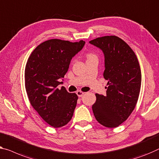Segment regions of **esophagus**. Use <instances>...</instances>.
<instances>
[{
  "instance_id": "1",
  "label": "esophagus",
  "mask_w": 159,
  "mask_h": 159,
  "mask_svg": "<svg viewBox=\"0 0 159 159\" xmlns=\"http://www.w3.org/2000/svg\"><path fill=\"white\" fill-rule=\"evenodd\" d=\"M76 94L78 95V96H79V97H82L85 94V93H84V92H82L80 91H78L76 92Z\"/></svg>"
}]
</instances>
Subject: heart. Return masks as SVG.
<instances>
[{"mask_svg":"<svg viewBox=\"0 0 159 159\" xmlns=\"http://www.w3.org/2000/svg\"><path fill=\"white\" fill-rule=\"evenodd\" d=\"M92 57H96L94 55H93V54H88L87 55V58H92Z\"/></svg>","mask_w":159,"mask_h":159,"instance_id":"b5f03b06","label":"heart"}]
</instances>
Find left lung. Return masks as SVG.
Returning a JSON list of instances; mask_svg holds the SVG:
<instances>
[{"instance_id": "left-lung-1", "label": "left lung", "mask_w": 159, "mask_h": 159, "mask_svg": "<svg viewBox=\"0 0 159 159\" xmlns=\"http://www.w3.org/2000/svg\"><path fill=\"white\" fill-rule=\"evenodd\" d=\"M89 43L103 51L105 58L103 77L108 80L105 96L96 94L92 109L99 124L118 127L135 108L141 85V72L134 51L115 35L97 38Z\"/></svg>"}]
</instances>
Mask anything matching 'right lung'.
Here are the masks:
<instances>
[{"instance_id":"add662e5","label":"right lung","mask_w":159,"mask_h":159,"mask_svg":"<svg viewBox=\"0 0 159 159\" xmlns=\"http://www.w3.org/2000/svg\"><path fill=\"white\" fill-rule=\"evenodd\" d=\"M84 45V41L51 39L39 45L28 59L25 86L28 99L43 119L54 128L66 125L73 115L78 96L68 93L63 86L61 89L57 86L72 58Z\"/></svg>"}]
</instances>
